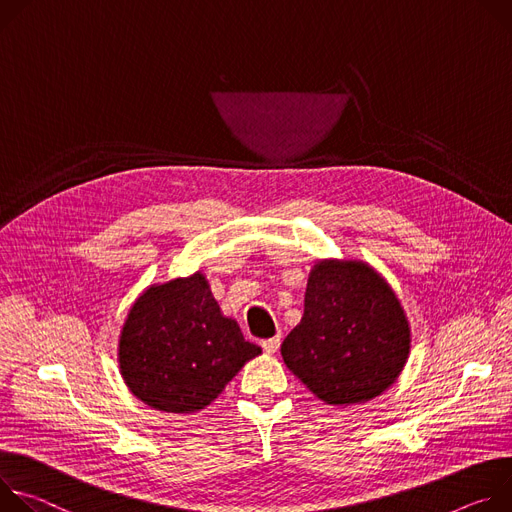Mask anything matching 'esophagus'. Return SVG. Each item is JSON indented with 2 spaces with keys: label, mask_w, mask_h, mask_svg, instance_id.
I'll return each mask as SVG.
<instances>
[{
  "label": "esophagus",
  "mask_w": 512,
  "mask_h": 512,
  "mask_svg": "<svg viewBox=\"0 0 512 512\" xmlns=\"http://www.w3.org/2000/svg\"><path fill=\"white\" fill-rule=\"evenodd\" d=\"M280 346V335H274V337H268V339H262V350L266 354H274Z\"/></svg>",
  "instance_id": "esophagus-1"
}]
</instances>
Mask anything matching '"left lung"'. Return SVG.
<instances>
[{"label":"left lung","mask_w":512,"mask_h":512,"mask_svg":"<svg viewBox=\"0 0 512 512\" xmlns=\"http://www.w3.org/2000/svg\"><path fill=\"white\" fill-rule=\"evenodd\" d=\"M409 323L386 280L364 262H319L307 282L301 323L282 360L327 405L366 403L405 366Z\"/></svg>","instance_id":"1"}]
</instances>
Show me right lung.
<instances>
[{"instance_id": "right-lung-1", "label": "right lung", "mask_w": 512, "mask_h": 512, "mask_svg": "<svg viewBox=\"0 0 512 512\" xmlns=\"http://www.w3.org/2000/svg\"><path fill=\"white\" fill-rule=\"evenodd\" d=\"M260 354L223 317L201 272L144 291L120 335V368L142 403L164 413L205 409Z\"/></svg>"}]
</instances>
